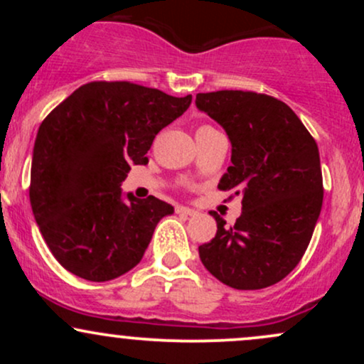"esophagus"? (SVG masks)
I'll return each mask as SVG.
<instances>
[{
  "label": "esophagus",
  "instance_id": "34e87169",
  "mask_svg": "<svg viewBox=\"0 0 364 364\" xmlns=\"http://www.w3.org/2000/svg\"><path fill=\"white\" fill-rule=\"evenodd\" d=\"M176 214L183 215V217H193V215H196V210H193V208H188V207H176Z\"/></svg>",
  "mask_w": 364,
  "mask_h": 364
}]
</instances>
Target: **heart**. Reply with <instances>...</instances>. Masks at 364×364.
Returning <instances> with one entry per match:
<instances>
[{
    "label": "heart",
    "instance_id": "b5f03b06",
    "mask_svg": "<svg viewBox=\"0 0 364 364\" xmlns=\"http://www.w3.org/2000/svg\"><path fill=\"white\" fill-rule=\"evenodd\" d=\"M208 129H215V128H212L210 124H202V127H198V129H196V133H203V132H208Z\"/></svg>",
    "mask_w": 364,
    "mask_h": 364
}]
</instances>
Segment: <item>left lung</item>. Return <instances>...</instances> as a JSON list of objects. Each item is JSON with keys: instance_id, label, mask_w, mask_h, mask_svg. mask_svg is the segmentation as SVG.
I'll list each match as a JSON object with an SVG mask.
<instances>
[{"instance_id": "obj_1", "label": "left lung", "mask_w": 364, "mask_h": 364, "mask_svg": "<svg viewBox=\"0 0 364 364\" xmlns=\"http://www.w3.org/2000/svg\"><path fill=\"white\" fill-rule=\"evenodd\" d=\"M196 106L223 124L232 144L219 190L243 196L236 224L219 215L212 241L198 246L205 269L235 289H263L298 265L323 202L316 141L286 102L250 90L196 94Z\"/></svg>"}]
</instances>
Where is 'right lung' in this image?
<instances>
[{"label":"right lung","instance_id":"obj_1","mask_svg":"<svg viewBox=\"0 0 364 364\" xmlns=\"http://www.w3.org/2000/svg\"><path fill=\"white\" fill-rule=\"evenodd\" d=\"M191 95L132 82H89L41 123L31 169L32 212L46 245L68 272L104 282L132 270L154 229L174 208L156 196L128 202L121 183Z\"/></svg>","mask_w":364,"mask_h":364}]
</instances>
